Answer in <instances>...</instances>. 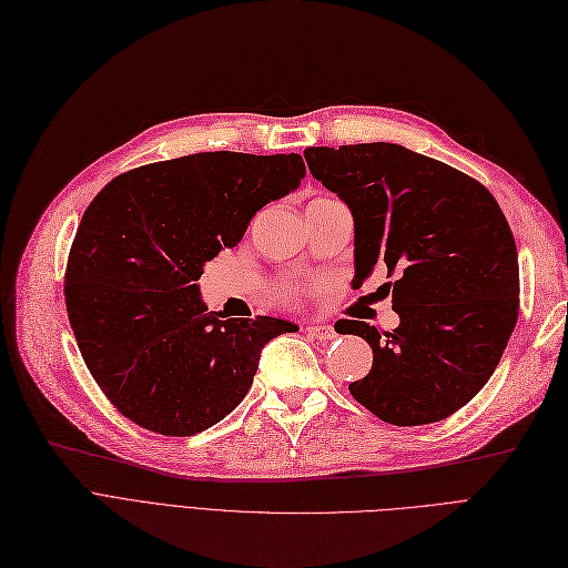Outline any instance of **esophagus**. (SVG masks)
<instances>
[{"instance_id":"34e87169","label":"esophagus","mask_w":568,"mask_h":568,"mask_svg":"<svg viewBox=\"0 0 568 568\" xmlns=\"http://www.w3.org/2000/svg\"><path fill=\"white\" fill-rule=\"evenodd\" d=\"M306 332L317 341H334L338 336L332 325H311V327H306Z\"/></svg>"}]
</instances>
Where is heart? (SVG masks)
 I'll return each mask as SVG.
<instances>
[{
    "mask_svg": "<svg viewBox=\"0 0 568 568\" xmlns=\"http://www.w3.org/2000/svg\"><path fill=\"white\" fill-rule=\"evenodd\" d=\"M300 292H302V285H300V283H283L281 290H278V294H281L283 300H294Z\"/></svg>",
    "mask_w": 568,
    "mask_h": 568,
    "instance_id": "1",
    "label": "heart"
}]
</instances>
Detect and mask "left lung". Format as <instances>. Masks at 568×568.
Returning <instances> with one entry per match:
<instances>
[{
  "label": "left lung",
  "instance_id": "left-lung-1",
  "mask_svg": "<svg viewBox=\"0 0 568 568\" xmlns=\"http://www.w3.org/2000/svg\"><path fill=\"white\" fill-rule=\"evenodd\" d=\"M313 179L338 194L355 220L359 287L385 268L399 327L381 334L351 323L374 364L351 383L353 397L383 423L446 420L495 374L520 306L513 232L476 179L397 143L313 145Z\"/></svg>",
  "mask_w": 568,
  "mask_h": 568
}]
</instances>
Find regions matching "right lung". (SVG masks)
Returning a JSON list of instances; mask_svg holds the SVG:
<instances>
[{"label":"right lung","mask_w":568,"mask_h":568,"mask_svg":"<svg viewBox=\"0 0 568 568\" xmlns=\"http://www.w3.org/2000/svg\"><path fill=\"white\" fill-rule=\"evenodd\" d=\"M302 155L196 153L113 179L71 243L64 302L92 378L132 423L200 434L248 394L262 348L300 327L209 311L196 281L251 217L297 190Z\"/></svg>","instance_id":"right-lung-1"}]
</instances>
